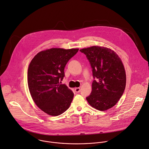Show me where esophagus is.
I'll return each mask as SVG.
<instances>
[{
  "label": "esophagus",
  "mask_w": 149,
  "mask_h": 149,
  "mask_svg": "<svg viewBox=\"0 0 149 149\" xmlns=\"http://www.w3.org/2000/svg\"><path fill=\"white\" fill-rule=\"evenodd\" d=\"M75 91L77 93L79 92V91H80V88H75Z\"/></svg>",
  "instance_id": "esophagus-1"
}]
</instances>
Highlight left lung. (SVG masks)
<instances>
[{
  "label": "left lung",
  "mask_w": 149,
  "mask_h": 149,
  "mask_svg": "<svg viewBox=\"0 0 149 149\" xmlns=\"http://www.w3.org/2000/svg\"><path fill=\"white\" fill-rule=\"evenodd\" d=\"M86 55L95 79L91 95L86 97L89 104L99 111L115 106L123 95L126 77L123 63L110 48L92 46L79 50Z\"/></svg>",
  "instance_id": "8db88e82"
}]
</instances>
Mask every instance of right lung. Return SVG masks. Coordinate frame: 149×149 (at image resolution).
I'll return each instance as SVG.
<instances>
[{
    "instance_id": "1",
    "label": "right lung",
    "mask_w": 149,
    "mask_h": 149,
    "mask_svg": "<svg viewBox=\"0 0 149 149\" xmlns=\"http://www.w3.org/2000/svg\"><path fill=\"white\" fill-rule=\"evenodd\" d=\"M78 48H53L39 52L31 61L27 72L30 93L36 105L51 116H58L70 107L74 93L60 84L68 61Z\"/></svg>"
}]
</instances>
